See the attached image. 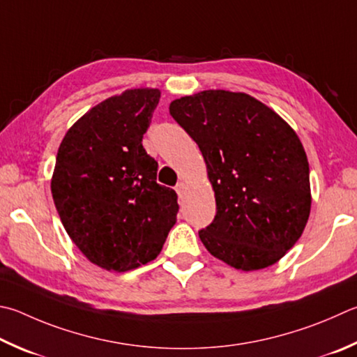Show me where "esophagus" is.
Listing matches in <instances>:
<instances>
[{
  "mask_svg": "<svg viewBox=\"0 0 357 357\" xmlns=\"http://www.w3.org/2000/svg\"><path fill=\"white\" fill-rule=\"evenodd\" d=\"M174 190H176V193H178L179 197L183 195L184 190H185V183H184V181H179V183L176 184V187H174Z\"/></svg>",
  "mask_w": 357,
  "mask_h": 357,
  "instance_id": "obj_1",
  "label": "esophagus"
}]
</instances>
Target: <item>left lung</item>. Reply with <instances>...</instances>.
<instances>
[{
    "label": "left lung",
    "instance_id": "1",
    "mask_svg": "<svg viewBox=\"0 0 357 357\" xmlns=\"http://www.w3.org/2000/svg\"><path fill=\"white\" fill-rule=\"evenodd\" d=\"M170 114L197 142L217 213L198 234L213 257L243 271L276 264L310 213L309 162L301 140L251 95L203 90L172 101Z\"/></svg>",
    "mask_w": 357,
    "mask_h": 357
}]
</instances>
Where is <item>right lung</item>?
I'll use <instances>...</instances> for the list:
<instances>
[{
  "mask_svg": "<svg viewBox=\"0 0 357 357\" xmlns=\"http://www.w3.org/2000/svg\"><path fill=\"white\" fill-rule=\"evenodd\" d=\"M159 98V89H131L101 101L57 151L51 193L61 222L82 255L107 271L156 259L176 223V192L156 183L158 162L142 145Z\"/></svg>",
  "mask_w": 357,
  "mask_h": 357,
  "instance_id": "1",
  "label": "right lung"
}]
</instances>
